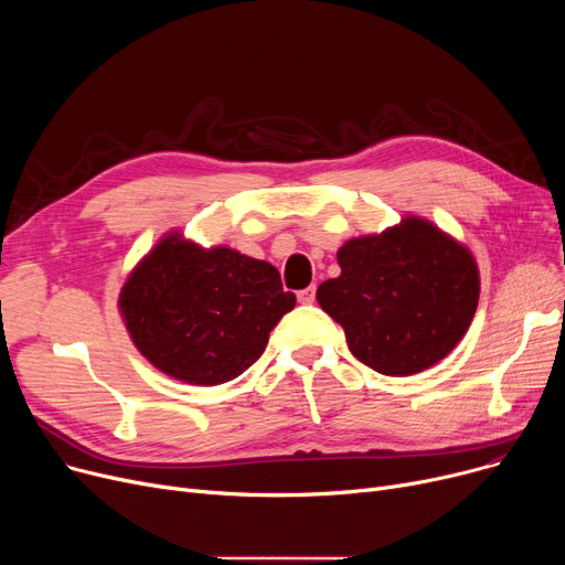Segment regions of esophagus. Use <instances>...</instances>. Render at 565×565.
I'll return each instance as SVG.
<instances>
[{
  "label": "esophagus",
  "mask_w": 565,
  "mask_h": 565,
  "mask_svg": "<svg viewBox=\"0 0 565 565\" xmlns=\"http://www.w3.org/2000/svg\"><path fill=\"white\" fill-rule=\"evenodd\" d=\"M313 300H316V286H309V288L298 292V302L300 305H311Z\"/></svg>",
  "instance_id": "34e87169"
}]
</instances>
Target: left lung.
Returning a JSON list of instances; mask_svg holds the SVG:
<instances>
[{"mask_svg":"<svg viewBox=\"0 0 565 565\" xmlns=\"http://www.w3.org/2000/svg\"><path fill=\"white\" fill-rule=\"evenodd\" d=\"M337 260L341 275L322 281L316 300L341 324L354 358L382 375L441 362L477 313V258L426 217L350 237Z\"/></svg>","mask_w":565,"mask_h":565,"instance_id":"obj_1","label":"left lung"}]
</instances>
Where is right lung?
Masks as SVG:
<instances>
[{
  "mask_svg": "<svg viewBox=\"0 0 565 565\" xmlns=\"http://www.w3.org/2000/svg\"><path fill=\"white\" fill-rule=\"evenodd\" d=\"M292 307L275 265L203 247L181 231L164 233L118 292L135 348L164 375L199 387L243 375Z\"/></svg>",
  "mask_w": 565,
  "mask_h": 565,
  "instance_id": "1",
  "label": "right lung"
}]
</instances>
